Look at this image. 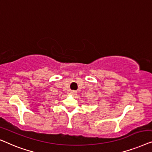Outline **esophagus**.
Instances as JSON below:
<instances>
[{
	"mask_svg": "<svg viewBox=\"0 0 152 152\" xmlns=\"http://www.w3.org/2000/svg\"><path fill=\"white\" fill-rule=\"evenodd\" d=\"M70 94L72 95V96H74V95L76 94V92L75 91H70Z\"/></svg>",
	"mask_w": 152,
	"mask_h": 152,
	"instance_id": "1",
	"label": "esophagus"
}]
</instances>
